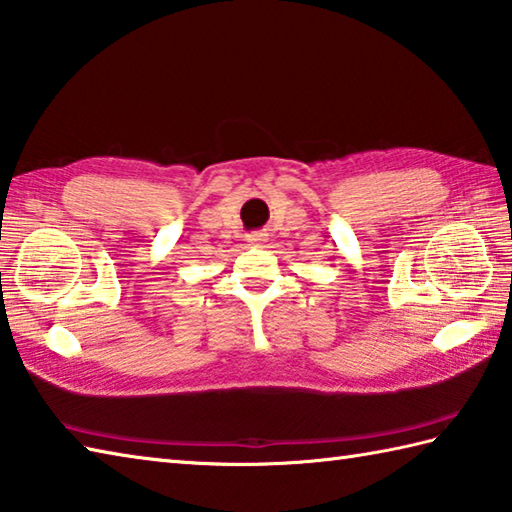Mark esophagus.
I'll use <instances>...</instances> for the list:
<instances>
[{"label":"esophagus","instance_id":"1","mask_svg":"<svg viewBox=\"0 0 512 512\" xmlns=\"http://www.w3.org/2000/svg\"><path fill=\"white\" fill-rule=\"evenodd\" d=\"M262 242H266L264 239V235L259 233V235H250V244H255V246H262Z\"/></svg>","mask_w":512,"mask_h":512}]
</instances>
